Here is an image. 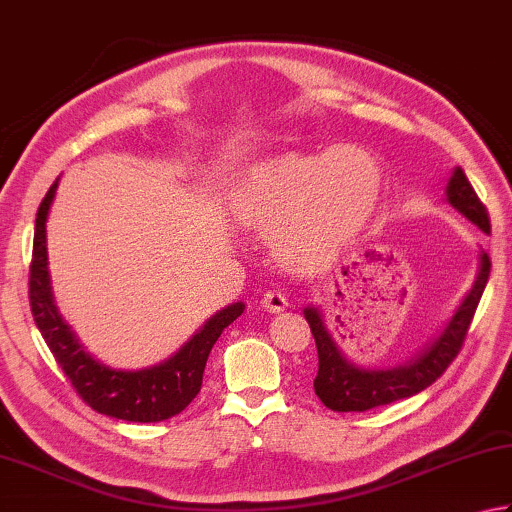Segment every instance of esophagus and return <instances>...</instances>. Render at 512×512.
I'll list each match as a JSON object with an SVG mask.
<instances>
[{
    "label": "esophagus",
    "instance_id": "1",
    "mask_svg": "<svg viewBox=\"0 0 512 512\" xmlns=\"http://www.w3.org/2000/svg\"><path fill=\"white\" fill-rule=\"evenodd\" d=\"M262 306L268 313H280L288 306V297L280 288H273V291H266L262 297Z\"/></svg>",
    "mask_w": 512,
    "mask_h": 512
}]
</instances>
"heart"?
Masks as SVG:
<instances>
[{"instance_id":"obj_1","label":"heart","mask_w":512,"mask_h":512,"mask_svg":"<svg viewBox=\"0 0 512 512\" xmlns=\"http://www.w3.org/2000/svg\"><path fill=\"white\" fill-rule=\"evenodd\" d=\"M383 170L362 147L284 154L241 185L237 217L275 237L286 259H309L356 235L378 208Z\"/></svg>"}]
</instances>
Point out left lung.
Segmentation results:
<instances>
[{
  "mask_svg": "<svg viewBox=\"0 0 512 512\" xmlns=\"http://www.w3.org/2000/svg\"><path fill=\"white\" fill-rule=\"evenodd\" d=\"M450 206L457 208L463 217L479 226L483 232H490V219L486 206L479 201L477 192L472 190L466 172L454 167V172L445 188ZM490 275V257L488 253L479 255V273L472 284L470 293L454 311L452 320L445 324L441 336L430 342L418 356L405 365L392 369H362L353 365L333 342L331 333L324 327V320L315 306H306L304 318L309 322L311 333L318 347V374L313 380V389L320 401L333 412H365L371 407L389 405L401 398H410L425 387H430L439 378L450 362L457 358L468 336L470 322L488 284Z\"/></svg>",
  "mask_w": 512,
  "mask_h": 512,
  "instance_id": "1",
  "label": "left lung"
}]
</instances>
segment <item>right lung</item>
Returning <instances> with one entry per match:
<instances>
[{
    "label": "right lung",
    "instance_id": "add662e5",
    "mask_svg": "<svg viewBox=\"0 0 512 512\" xmlns=\"http://www.w3.org/2000/svg\"><path fill=\"white\" fill-rule=\"evenodd\" d=\"M55 190H58V181L51 185L37 208L29 275L31 313L46 347L51 349L53 358L58 360L78 396L98 414L132 423H159L181 414L199 394L210 351L228 324L244 313V302L230 304L212 315L172 358L163 360L161 365L138 371L102 365L80 345L76 333L62 320L53 300L49 255H46V219H49Z\"/></svg>",
    "mask_w": 512,
    "mask_h": 512
}]
</instances>
